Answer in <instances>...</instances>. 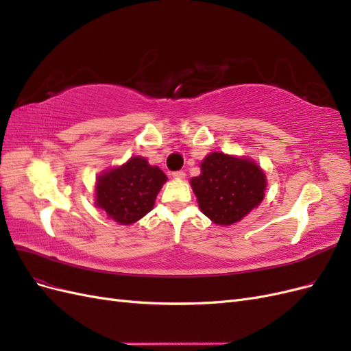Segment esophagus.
I'll list each match as a JSON object with an SVG mask.
<instances>
[{
    "mask_svg": "<svg viewBox=\"0 0 351 351\" xmlns=\"http://www.w3.org/2000/svg\"><path fill=\"white\" fill-rule=\"evenodd\" d=\"M173 177L177 178V180H182V178L186 177V173H184V171H174V173H173Z\"/></svg>",
    "mask_w": 351,
    "mask_h": 351,
    "instance_id": "esophagus-1",
    "label": "esophagus"
}]
</instances>
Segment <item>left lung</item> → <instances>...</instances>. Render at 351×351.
<instances>
[{"label": "left lung", "instance_id": "8db88e82", "mask_svg": "<svg viewBox=\"0 0 351 351\" xmlns=\"http://www.w3.org/2000/svg\"><path fill=\"white\" fill-rule=\"evenodd\" d=\"M200 169L190 184L200 210L218 226L234 224L263 200L267 177L252 159L212 152Z\"/></svg>", "mask_w": 351, "mask_h": 351}]
</instances>
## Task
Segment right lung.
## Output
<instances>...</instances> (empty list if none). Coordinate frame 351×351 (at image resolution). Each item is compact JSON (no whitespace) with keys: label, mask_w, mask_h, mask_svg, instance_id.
I'll return each mask as SVG.
<instances>
[{"label":"right lung","mask_w":351,"mask_h":351,"mask_svg":"<svg viewBox=\"0 0 351 351\" xmlns=\"http://www.w3.org/2000/svg\"><path fill=\"white\" fill-rule=\"evenodd\" d=\"M167 176L142 156H132L121 167L111 168L97 178L95 205L121 226L143 218L154 205Z\"/></svg>","instance_id":"add662e5"}]
</instances>
